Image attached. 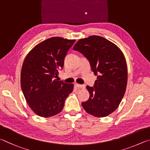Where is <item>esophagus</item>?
I'll list each match as a JSON object with an SVG mask.
<instances>
[{"label":"esophagus","instance_id":"34e87169","mask_svg":"<svg viewBox=\"0 0 150 150\" xmlns=\"http://www.w3.org/2000/svg\"><path fill=\"white\" fill-rule=\"evenodd\" d=\"M76 86L78 88H82V89L85 88V86L81 85V84H78V83H76Z\"/></svg>","mask_w":150,"mask_h":150}]
</instances>
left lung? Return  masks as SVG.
<instances>
[{
	"label": "left lung",
	"mask_w": 150,
	"mask_h": 150,
	"mask_svg": "<svg viewBox=\"0 0 150 150\" xmlns=\"http://www.w3.org/2000/svg\"><path fill=\"white\" fill-rule=\"evenodd\" d=\"M86 57L97 76L93 88L87 86L88 100L82 102L88 113L105 117L119 107L125 93L128 72L125 57L119 47L101 36L80 39L73 47Z\"/></svg>",
	"instance_id": "obj_1"
}]
</instances>
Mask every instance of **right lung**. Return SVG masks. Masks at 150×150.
I'll list each match as a JSON object with an SVG mask.
<instances>
[{"label":"right lung","instance_id":"1","mask_svg":"<svg viewBox=\"0 0 150 150\" xmlns=\"http://www.w3.org/2000/svg\"><path fill=\"white\" fill-rule=\"evenodd\" d=\"M75 39L53 37L42 41L29 52L20 75L21 88L32 111L39 116L50 117L62 111L74 85L58 81L59 70Z\"/></svg>","mask_w":150,"mask_h":150}]
</instances>
